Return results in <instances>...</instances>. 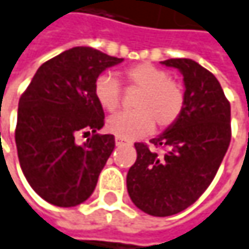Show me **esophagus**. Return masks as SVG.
<instances>
[{"label": "esophagus", "instance_id": "obj_1", "mask_svg": "<svg viewBox=\"0 0 249 249\" xmlns=\"http://www.w3.org/2000/svg\"><path fill=\"white\" fill-rule=\"evenodd\" d=\"M115 144H117V145H124V144H129V142L123 140V138H118V137H117V138H115Z\"/></svg>", "mask_w": 249, "mask_h": 249}]
</instances>
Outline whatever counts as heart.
Segmentation results:
<instances>
[{
    "label": "heart",
    "instance_id": "1",
    "mask_svg": "<svg viewBox=\"0 0 249 249\" xmlns=\"http://www.w3.org/2000/svg\"><path fill=\"white\" fill-rule=\"evenodd\" d=\"M128 86L137 88L141 93L134 102L135 111L120 112L107 123L109 132L123 140H137L159 128L166 129L178 120L184 107V90L170 75L151 65L138 63L125 71ZM96 102L108 112H114L121 102L123 89L120 82L109 73L96 77L93 85Z\"/></svg>",
    "mask_w": 249,
    "mask_h": 249
}]
</instances>
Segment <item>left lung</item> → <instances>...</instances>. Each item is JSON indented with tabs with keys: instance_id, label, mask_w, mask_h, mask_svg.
<instances>
[{
	"instance_id": "8db88e82",
	"label": "left lung",
	"mask_w": 249,
	"mask_h": 249,
	"mask_svg": "<svg viewBox=\"0 0 249 249\" xmlns=\"http://www.w3.org/2000/svg\"><path fill=\"white\" fill-rule=\"evenodd\" d=\"M183 75L184 107L178 120L150 142H135L126 174L134 205L151 216H170L193 205L209 187L231 142V105L222 86L192 59L161 62Z\"/></svg>"
}]
</instances>
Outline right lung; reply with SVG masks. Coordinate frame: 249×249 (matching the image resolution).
Wrapping results in <instances>:
<instances>
[{
	"mask_svg": "<svg viewBox=\"0 0 249 249\" xmlns=\"http://www.w3.org/2000/svg\"><path fill=\"white\" fill-rule=\"evenodd\" d=\"M123 59L92 47H73L43 63L20 98L16 144L21 170L46 202L72 208L95 190L98 177L115 147L104 126V109L93 85L107 68ZM77 132H92L77 146Z\"/></svg>",
	"mask_w": 249,
	"mask_h": 249,
	"instance_id": "obj_1",
	"label": "right lung"
}]
</instances>
